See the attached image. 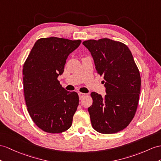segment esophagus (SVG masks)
<instances>
[{"label": "esophagus", "instance_id": "34e87169", "mask_svg": "<svg viewBox=\"0 0 161 161\" xmlns=\"http://www.w3.org/2000/svg\"><path fill=\"white\" fill-rule=\"evenodd\" d=\"M78 96H79V98H80V99H82L84 96H86V94L84 93L80 92V93H78Z\"/></svg>", "mask_w": 161, "mask_h": 161}]
</instances>
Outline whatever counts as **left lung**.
<instances>
[{"label":"left lung","mask_w":161,"mask_h":161,"mask_svg":"<svg viewBox=\"0 0 161 161\" xmlns=\"http://www.w3.org/2000/svg\"><path fill=\"white\" fill-rule=\"evenodd\" d=\"M91 53L99 75L103 76L104 96L92 92L88 108L92 126L103 134L126 128L134 118L141 90L139 70L130 50L124 43L108 38L83 42Z\"/></svg>","instance_id":"1"}]
</instances>
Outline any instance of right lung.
Wrapping results in <instances>:
<instances>
[{
  "instance_id": "right-lung-1",
  "label": "right lung",
  "mask_w": 161,
  "mask_h": 161,
  "mask_svg": "<svg viewBox=\"0 0 161 161\" xmlns=\"http://www.w3.org/2000/svg\"><path fill=\"white\" fill-rule=\"evenodd\" d=\"M81 40L51 37L35 42L23 66V89L27 110L33 122L48 133H61L71 127L79 103L75 92L61 87L58 75L67 57Z\"/></svg>"
}]
</instances>
